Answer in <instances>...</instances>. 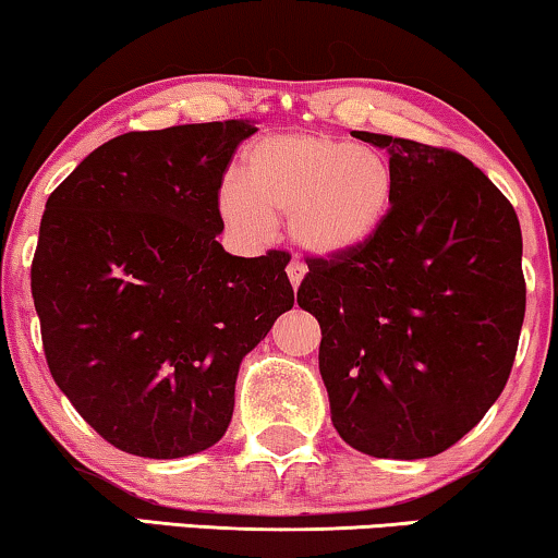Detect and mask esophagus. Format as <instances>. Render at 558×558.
<instances>
[{
  "mask_svg": "<svg viewBox=\"0 0 558 558\" xmlns=\"http://www.w3.org/2000/svg\"><path fill=\"white\" fill-rule=\"evenodd\" d=\"M305 274H307L305 264H300V262H289V266H287V277H289V281H292V287H294V289L300 287V281H302V279H305Z\"/></svg>",
  "mask_w": 558,
  "mask_h": 558,
  "instance_id": "obj_1",
  "label": "esophagus"
}]
</instances>
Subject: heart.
<instances>
[{"instance_id":"obj_1","label":"heart","mask_w":558,"mask_h":558,"mask_svg":"<svg viewBox=\"0 0 558 558\" xmlns=\"http://www.w3.org/2000/svg\"><path fill=\"white\" fill-rule=\"evenodd\" d=\"M397 199V171L387 154L325 133L266 135L243 154V182L217 190L226 226L266 241L274 217H287L289 238L317 258L351 256L379 235Z\"/></svg>"}]
</instances>
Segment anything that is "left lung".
<instances>
[{
    "label": "left lung",
    "instance_id": "8db88e82",
    "mask_svg": "<svg viewBox=\"0 0 558 558\" xmlns=\"http://www.w3.org/2000/svg\"><path fill=\"white\" fill-rule=\"evenodd\" d=\"M353 137L387 148L392 215L366 248L310 258L296 302L320 323L338 436L376 459H428L508 385L525 317L523 235L508 197L466 156Z\"/></svg>",
    "mask_w": 558,
    "mask_h": 558
}]
</instances>
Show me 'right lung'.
I'll return each instance as SVG.
<instances>
[{"instance_id":"add662e5","label":"right lung","mask_w":558,"mask_h":558,"mask_svg":"<svg viewBox=\"0 0 558 558\" xmlns=\"http://www.w3.org/2000/svg\"><path fill=\"white\" fill-rule=\"evenodd\" d=\"M251 120L125 133L46 202L31 287L56 385L107 444L182 459L226 436L241 361L294 305L284 251L217 243Z\"/></svg>"}]
</instances>
